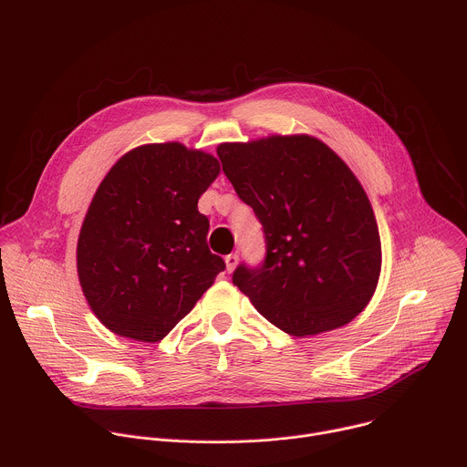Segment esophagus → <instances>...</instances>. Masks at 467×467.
<instances>
[{
  "instance_id": "esophagus-1",
  "label": "esophagus",
  "mask_w": 467,
  "mask_h": 467,
  "mask_svg": "<svg viewBox=\"0 0 467 467\" xmlns=\"http://www.w3.org/2000/svg\"><path fill=\"white\" fill-rule=\"evenodd\" d=\"M225 265H227V272H229V274H233V272H234V268L238 265V254H236V253L227 254V256H225Z\"/></svg>"
}]
</instances>
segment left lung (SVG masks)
I'll use <instances>...</instances> for the list:
<instances>
[{"label":"left lung","instance_id":"left-lung-1","mask_svg":"<svg viewBox=\"0 0 467 467\" xmlns=\"http://www.w3.org/2000/svg\"><path fill=\"white\" fill-rule=\"evenodd\" d=\"M223 173L260 220L265 260L238 265L233 283L292 337H314L357 317L382 264L369 199L349 166L310 135H272L218 146Z\"/></svg>","mask_w":467,"mask_h":467}]
</instances>
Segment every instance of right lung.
<instances>
[{
  "instance_id": "right-lung-1",
  "label": "right lung",
  "mask_w": 467,
  "mask_h": 467,
  "mask_svg": "<svg viewBox=\"0 0 467 467\" xmlns=\"http://www.w3.org/2000/svg\"><path fill=\"white\" fill-rule=\"evenodd\" d=\"M220 162L179 142L127 151L98 186L78 240L88 306L114 335L159 342L225 270L197 211Z\"/></svg>"
}]
</instances>
